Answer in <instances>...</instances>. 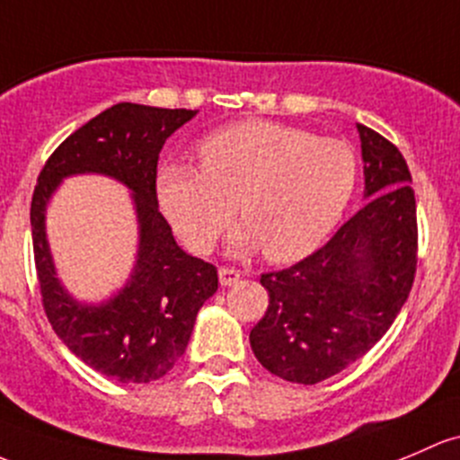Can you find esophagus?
Listing matches in <instances>:
<instances>
[{
  "label": "esophagus",
  "instance_id": "34e87169",
  "mask_svg": "<svg viewBox=\"0 0 460 460\" xmlns=\"http://www.w3.org/2000/svg\"><path fill=\"white\" fill-rule=\"evenodd\" d=\"M217 278H220L222 287H231V284H235L240 279V270L231 267H220V270H217Z\"/></svg>",
  "mask_w": 460,
  "mask_h": 460
}]
</instances>
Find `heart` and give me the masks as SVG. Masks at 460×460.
Wrapping results in <instances>:
<instances>
[{
	"label": "heart",
	"instance_id": "heart-1",
	"mask_svg": "<svg viewBox=\"0 0 460 460\" xmlns=\"http://www.w3.org/2000/svg\"><path fill=\"white\" fill-rule=\"evenodd\" d=\"M202 167L172 163L158 173V202L178 238L207 253L234 220L246 226L234 251L262 246L270 262L311 255L344 216L357 187V158L340 138L273 120H244L207 137Z\"/></svg>",
	"mask_w": 460,
	"mask_h": 460
}]
</instances>
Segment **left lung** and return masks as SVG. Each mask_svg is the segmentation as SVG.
<instances>
[{
	"mask_svg": "<svg viewBox=\"0 0 460 460\" xmlns=\"http://www.w3.org/2000/svg\"><path fill=\"white\" fill-rule=\"evenodd\" d=\"M364 209L291 269L264 273L269 308L251 350L279 379L313 385L366 355L408 299L417 270V202L405 158L357 123Z\"/></svg>",
	"mask_w": 460,
	"mask_h": 460,
	"instance_id": "left-lung-1",
	"label": "left lung"
}]
</instances>
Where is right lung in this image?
<instances>
[{"label": "right lung", "mask_w": 460, "mask_h": 460, "mask_svg": "<svg viewBox=\"0 0 460 460\" xmlns=\"http://www.w3.org/2000/svg\"><path fill=\"white\" fill-rule=\"evenodd\" d=\"M196 114L198 110L112 105L55 149L32 193V249L48 322L84 364L120 384H149L167 375L190 344L198 311L217 291L216 267L176 244L156 198L158 154ZM79 172L123 181L133 191L139 222L133 273L112 298L99 305L79 303L65 291L45 235L51 193Z\"/></svg>", "instance_id": "obj_1"}]
</instances>
